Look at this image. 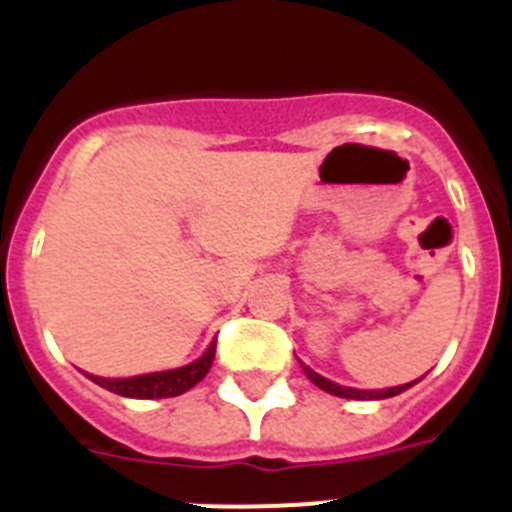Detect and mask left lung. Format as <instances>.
<instances>
[{
    "instance_id": "1",
    "label": "left lung",
    "mask_w": 512,
    "mask_h": 512,
    "mask_svg": "<svg viewBox=\"0 0 512 512\" xmlns=\"http://www.w3.org/2000/svg\"><path fill=\"white\" fill-rule=\"evenodd\" d=\"M303 372H306V377L313 382V385H319V388L326 390V393L339 395V398H354V400L393 398V395L403 393V390H408L413 385V382H408V385H398V388H388V390H354V388H342V385H336V382H331V380H326V377L316 375V372H313L311 367H303Z\"/></svg>"
}]
</instances>
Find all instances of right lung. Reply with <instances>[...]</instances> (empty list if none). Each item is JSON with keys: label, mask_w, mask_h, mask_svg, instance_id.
Masks as SVG:
<instances>
[{"label": "right lung", "mask_w": 512, "mask_h": 512, "mask_svg": "<svg viewBox=\"0 0 512 512\" xmlns=\"http://www.w3.org/2000/svg\"><path fill=\"white\" fill-rule=\"evenodd\" d=\"M214 354L216 342H211V347L206 349L204 357H199L196 362H191V365L186 367H178V370L124 377V380H107V377L89 375V380H94L96 385H101L104 390L124 395V398H176V395L191 390L193 385L209 372L211 362H214Z\"/></svg>", "instance_id": "add662e5"}]
</instances>
